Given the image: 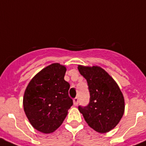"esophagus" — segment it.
Listing matches in <instances>:
<instances>
[{
  "mask_svg": "<svg viewBox=\"0 0 146 146\" xmlns=\"http://www.w3.org/2000/svg\"><path fill=\"white\" fill-rule=\"evenodd\" d=\"M78 102H79V98H75L74 100H73V103H74V106H77V104H78Z\"/></svg>",
  "mask_w": 146,
  "mask_h": 146,
  "instance_id": "obj_1",
  "label": "esophagus"
}]
</instances>
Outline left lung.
Listing matches in <instances>:
<instances>
[{"instance_id": "1", "label": "left lung", "mask_w": 146, "mask_h": 146, "mask_svg": "<svg viewBox=\"0 0 146 146\" xmlns=\"http://www.w3.org/2000/svg\"><path fill=\"white\" fill-rule=\"evenodd\" d=\"M86 79L90 95L87 106H79L88 125L96 132L106 133L117 126L125 112V99L115 80L98 66L78 65Z\"/></svg>"}]
</instances>
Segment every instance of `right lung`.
Returning a JSON list of instances; mask_svg holds the SVG:
<instances>
[{"mask_svg":"<svg viewBox=\"0 0 146 146\" xmlns=\"http://www.w3.org/2000/svg\"><path fill=\"white\" fill-rule=\"evenodd\" d=\"M66 68L54 63L40 71L30 80L23 98L24 111L32 126L49 134L56 130L73 104L69 82L64 80Z\"/></svg>","mask_w":146,"mask_h":146,"instance_id":"add662e5","label":"right lung"}]
</instances>
